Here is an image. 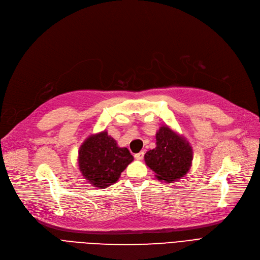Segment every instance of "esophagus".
Segmentation results:
<instances>
[{"instance_id": "esophagus-1", "label": "esophagus", "mask_w": 260, "mask_h": 260, "mask_svg": "<svg viewBox=\"0 0 260 260\" xmlns=\"http://www.w3.org/2000/svg\"><path fill=\"white\" fill-rule=\"evenodd\" d=\"M143 156H144V152H143V151L140 152V153H138V154H135V158L137 159V160H142V159H143Z\"/></svg>"}]
</instances>
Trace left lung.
Segmentation results:
<instances>
[{
	"label": "left lung",
	"mask_w": 260,
	"mask_h": 260,
	"mask_svg": "<svg viewBox=\"0 0 260 260\" xmlns=\"http://www.w3.org/2000/svg\"><path fill=\"white\" fill-rule=\"evenodd\" d=\"M146 166L156 173L157 179L173 182L189 171L193 148L188 141L167 125L156 134V147L144 155Z\"/></svg>",
	"instance_id": "left-lung-1"
}]
</instances>
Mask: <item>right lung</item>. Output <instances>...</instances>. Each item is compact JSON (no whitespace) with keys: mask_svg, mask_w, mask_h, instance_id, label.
Wrapping results in <instances>:
<instances>
[{"mask_svg":"<svg viewBox=\"0 0 260 260\" xmlns=\"http://www.w3.org/2000/svg\"><path fill=\"white\" fill-rule=\"evenodd\" d=\"M133 160L128 149L119 147L105 131L90 135L80 146L78 157L82 175L97 188H105L117 182Z\"/></svg>","mask_w":260,"mask_h":260,"instance_id":"add662e5","label":"right lung"}]
</instances>
